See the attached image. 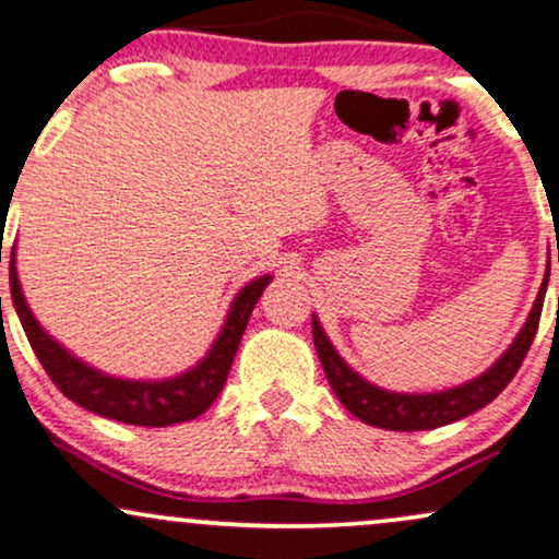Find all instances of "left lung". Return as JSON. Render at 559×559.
I'll list each match as a JSON object with an SVG mask.
<instances>
[{
  "mask_svg": "<svg viewBox=\"0 0 559 559\" xmlns=\"http://www.w3.org/2000/svg\"><path fill=\"white\" fill-rule=\"evenodd\" d=\"M547 284L549 265L547 275H544L542 281L539 294H536L534 307H531L528 312V320L523 322L521 333L515 335L513 344L508 346V352L502 354L487 372L463 382V385L437 390V393H395V390L372 385V382L361 378L359 372H354V369L341 359V354L333 348L331 338L322 331L320 320L312 314L314 348H318L322 369H325V378L331 382L333 393L338 395V401L344 403L356 419L365 421V425L393 429V432H416V429L445 427L450 421H459L463 416L479 412V408L487 406L489 401H495L497 395L506 390L508 382L515 378L518 367L526 359L531 341H534L536 335V328H539Z\"/></svg>",
  "mask_w": 559,
  "mask_h": 559,
  "instance_id": "8db88e82",
  "label": "left lung"
}]
</instances>
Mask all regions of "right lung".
Instances as JSON below:
<instances>
[{"label":"right lung","mask_w":559,"mask_h":559,"mask_svg":"<svg viewBox=\"0 0 559 559\" xmlns=\"http://www.w3.org/2000/svg\"><path fill=\"white\" fill-rule=\"evenodd\" d=\"M271 281L273 275H258L250 284L241 286V292L228 307L218 338L213 341V346L207 348V354L198 365L177 374V378L130 380L114 378V374L91 367L44 331L41 322L33 318L28 301L23 297V288H20L15 247H12L10 254L12 305H15L17 318L23 322L33 354L38 356L53 385L87 412L134 427H171L179 425V421L198 419L200 414L211 408V403L218 399L221 388L226 385L228 369H231L234 356H237L241 333L250 322L252 309Z\"/></svg>","instance_id":"add662e5"}]
</instances>
